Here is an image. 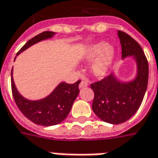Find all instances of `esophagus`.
I'll use <instances>...</instances> for the list:
<instances>
[{"instance_id": "obj_1", "label": "esophagus", "mask_w": 158, "mask_h": 158, "mask_svg": "<svg viewBox=\"0 0 158 158\" xmlns=\"http://www.w3.org/2000/svg\"><path fill=\"white\" fill-rule=\"evenodd\" d=\"M88 83L87 82V81H81V83L79 84V88L81 89V88H86V87H88Z\"/></svg>"}]
</instances>
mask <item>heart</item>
Instances as JSON below:
<instances>
[{"label": "heart", "instance_id": "b5f03b06", "mask_svg": "<svg viewBox=\"0 0 158 158\" xmlns=\"http://www.w3.org/2000/svg\"><path fill=\"white\" fill-rule=\"evenodd\" d=\"M115 58V49L105 41H99L88 46L81 56V61L91 64L92 74L102 79L107 76Z\"/></svg>", "mask_w": 158, "mask_h": 158}]
</instances>
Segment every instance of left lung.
I'll list each match as a JSON object with an SVG mask.
<instances>
[{
    "mask_svg": "<svg viewBox=\"0 0 158 158\" xmlns=\"http://www.w3.org/2000/svg\"><path fill=\"white\" fill-rule=\"evenodd\" d=\"M122 59L131 58L136 64L135 77L124 81L112 72L102 81L91 84L94 93L92 109L96 116L110 124L123 123L135 115L141 105L148 84L149 67L141 47L123 31L117 32Z\"/></svg>",
    "mask_w": 158,
    "mask_h": 158,
    "instance_id": "1",
    "label": "left lung"
}]
</instances>
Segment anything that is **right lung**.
<instances>
[{
    "label": "right lung",
    "mask_w": 158,
    "mask_h": 158,
    "mask_svg": "<svg viewBox=\"0 0 158 158\" xmlns=\"http://www.w3.org/2000/svg\"><path fill=\"white\" fill-rule=\"evenodd\" d=\"M55 34L52 31H44L35 35L24 44L17 56L40 41L51 39ZM11 81L13 99L20 111L32 123L44 127L57 125L63 122L70 113L74 101L79 94L78 86L80 81L74 84L60 82L45 98L31 100L24 98L18 90L13 80V68L11 71Z\"/></svg>",
    "instance_id": "obj_1"
}]
</instances>
